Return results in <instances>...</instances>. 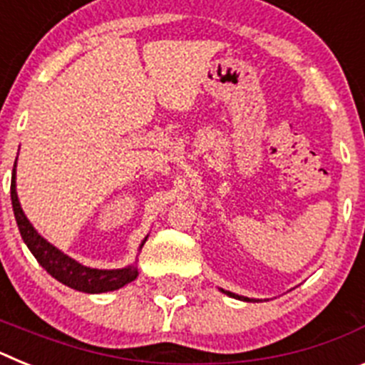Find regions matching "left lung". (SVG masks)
I'll return each instance as SVG.
<instances>
[{"instance_id": "1", "label": "left lung", "mask_w": 365, "mask_h": 365, "mask_svg": "<svg viewBox=\"0 0 365 365\" xmlns=\"http://www.w3.org/2000/svg\"><path fill=\"white\" fill-rule=\"evenodd\" d=\"M219 291L222 292V294L230 296V298H235V299H243V302H259V299H254V298H247V296H240V294H234V292L230 291H225V289H219Z\"/></svg>"}]
</instances>
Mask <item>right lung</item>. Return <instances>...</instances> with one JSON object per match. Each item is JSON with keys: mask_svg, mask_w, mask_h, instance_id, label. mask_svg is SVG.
Here are the masks:
<instances>
[{"mask_svg": "<svg viewBox=\"0 0 365 365\" xmlns=\"http://www.w3.org/2000/svg\"><path fill=\"white\" fill-rule=\"evenodd\" d=\"M11 199L12 210H14V217L16 222H18L21 240L25 241V245L29 247L32 256L36 257L38 263H40V265L60 283L71 287L74 291L87 292V294H100V292L117 291L120 287L133 282L138 276L137 261L131 263V265L124 267V269H91V267L82 265V263H78V261L73 259L71 256L63 254L60 248H56L53 243H49V241L45 240L43 235L38 234V230L32 227V222L29 221L24 208L19 205L18 192H16V163L14 170H12ZM146 240L148 235L143 240L138 250L144 247Z\"/></svg>", "mask_w": 365, "mask_h": 365, "instance_id": "right-lung-1", "label": "right lung"}]
</instances>
